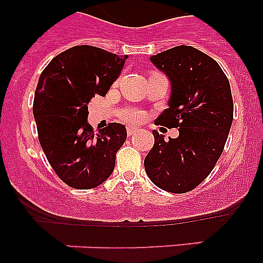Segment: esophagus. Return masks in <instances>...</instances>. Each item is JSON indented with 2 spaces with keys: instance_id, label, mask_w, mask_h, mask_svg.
Returning a JSON list of instances; mask_svg holds the SVG:
<instances>
[{
  "instance_id": "1",
  "label": "esophagus",
  "mask_w": 263,
  "mask_h": 263,
  "mask_svg": "<svg viewBox=\"0 0 263 263\" xmlns=\"http://www.w3.org/2000/svg\"><path fill=\"white\" fill-rule=\"evenodd\" d=\"M136 132H137V129H136V127H133V126H127L126 127V133H127V136H133V134L134 133H136Z\"/></svg>"
}]
</instances>
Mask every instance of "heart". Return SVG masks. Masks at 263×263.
<instances>
[{"instance_id":"1","label":"heart","mask_w":263,"mask_h":263,"mask_svg":"<svg viewBox=\"0 0 263 263\" xmlns=\"http://www.w3.org/2000/svg\"><path fill=\"white\" fill-rule=\"evenodd\" d=\"M121 118L126 122H139V121L143 120V113L138 109H133V108H126L124 110L121 111Z\"/></svg>"}]
</instances>
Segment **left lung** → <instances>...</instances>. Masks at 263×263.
Returning <instances> with one entry per match:
<instances>
[{
  "label": "left lung",
  "instance_id": "obj_1",
  "mask_svg": "<svg viewBox=\"0 0 263 263\" xmlns=\"http://www.w3.org/2000/svg\"><path fill=\"white\" fill-rule=\"evenodd\" d=\"M171 81L168 108L155 120L178 127L164 141L153 132L154 146L145 158L147 176L173 194L191 191L215 168L233 122V99L218 63L192 46H176L150 58Z\"/></svg>",
  "mask_w": 263,
  "mask_h": 263
}]
</instances>
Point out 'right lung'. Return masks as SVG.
Wrapping results in <instances>:
<instances>
[{
  "label": "right lung",
  "mask_w": 263,
  "mask_h": 263,
  "mask_svg": "<svg viewBox=\"0 0 263 263\" xmlns=\"http://www.w3.org/2000/svg\"><path fill=\"white\" fill-rule=\"evenodd\" d=\"M126 58L93 46H75L57 55L41 73L32 105L39 143L69 187L95 188L113 173L126 129L110 122L95 133L87 121L88 103L108 93Z\"/></svg>",
  "instance_id": "add662e5"
}]
</instances>
